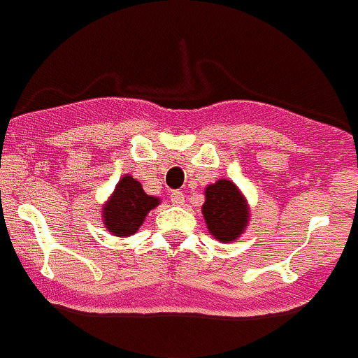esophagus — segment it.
<instances>
[{
    "label": "esophagus",
    "mask_w": 358,
    "mask_h": 358,
    "mask_svg": "<svg viewBox=\"0 0 358 358\" xmlns=\"http://www.w3.org/2000/svg\"><path fill=\"white\" fill-rule=\"evenodd\" d=\"M170 201L173 203V205H185V194L181 192V190H173V192L170 194Z\"/></svg>",
    "instance_id": "34e87169"
}]
</instances>
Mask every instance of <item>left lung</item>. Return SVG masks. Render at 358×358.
I'll use <instances>...</instances> for the list:
<instances>
[{
    "mask_svg": "<svg viewBox=\"0 0 358 358\" xmlns=\"http://www.w3.org/2000/svg\"><path fill=\"white\" fill-rule=\"evenodd\" d=\"M207 227L220 242H233L244 233L250 222V208L233 181L220 179L205 188L201 208Z\"/></svg>",
    "mask_w": 358,
    "mask_h": 358,
    "instance_id": "1",
    "label": "left lung"
}]
</instances>
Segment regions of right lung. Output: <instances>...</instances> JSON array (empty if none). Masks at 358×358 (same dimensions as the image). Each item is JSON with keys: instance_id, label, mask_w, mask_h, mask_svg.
<instances>
[{"instance_id": "obj_1", "label": "right lung", "mask_w": 358, "mask_h": 358, "mask_svg": "<svg viewBox=\"0 0 358 358\" xmlns=\"http://www.w3.org/2000/svg\"><path fill=\"white\" fill-rule=\"evenodd\" d=\"M159 203L161 199L148 196L136 179L124 176L103 207V224L114 236H131Z\"/></svg>"}]
</instances>
